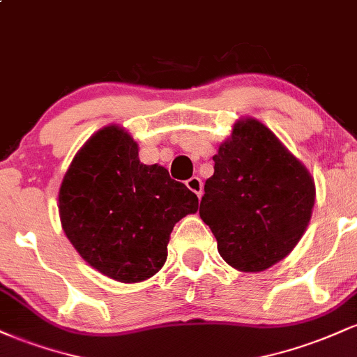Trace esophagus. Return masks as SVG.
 Instances as JSON below:
<instances>
[{
	"mask_svg": "<svg viewBox=\"0 0 357 357\" xmlns=\"http://www.w3.org/2000/svg\"><path fill=\"white\" fill-rule=\"evenodd\" d=\"M186 186L190 188L192 192H196V196H198V198L202 199V196H203V181L198 178V176H192V178L188 179Z\"/></svg>",
	"mask_w": 357,
	"mask_h": 357,
	"instance_id": "esophagus-1",
	"label": "esophagus"
}]
</instances>
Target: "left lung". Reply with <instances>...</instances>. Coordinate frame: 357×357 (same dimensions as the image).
I'll list each match as a JSON object with an SVG mask.
<instances>
[{
	"label": "left lung",
	"mask_w": 357,
	"mask_h": 357,
	"mask_svg": "<svg viewBox=\"0 0 357 357\" xmlns=\"http://www.w3.org/2000/svg\"><path fill=\"white\" fill-rule=\"evenodd\" d=\"M213 161L199 216L220 255L241 272L272 267L292 252L309 225L315 199L309 171L255 119L235 124Z\"/></svg>",
	"instance_id": "left-lung-1"
}]
</instances>
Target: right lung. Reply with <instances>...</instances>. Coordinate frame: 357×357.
<instances>
[{"label": "right lung", "instance_id": "right-lung-1", "mask_svg": "<svg viewBox=\"0 0 357 357\" xmlns=\"http://www.w3.org/2000/svg\"><path fill=\"white\" fill-rule=\"evenodd\" d=\"M196 210L198 196L162 166L142 165L134 139L117 126L89 139L59 195L70 243L93 268L126 284L165 265L174 225Z\"/></svg>", "mask_w": 357, "mask_h": 357}]
</instances>
